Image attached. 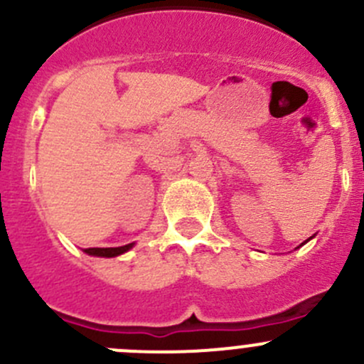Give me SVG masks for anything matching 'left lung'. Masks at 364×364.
I'll return each instance as SVG.
<instances>
[{"label": "left lung", "mask_w": 364, "mask_h": 364, "mask_svg": "<svg viewBox=\"0 0 364 364\" xmlns=\"http://www.w3.org/2000/svg\"><path fill=\"white\" fill-rule=\"evenodd\" d=\"M304 243H306V241H304ZM304 243H303V245H304Z\"/></svg>", "instance_id": "left-lung-1"}]
</instances>
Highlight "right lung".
<instances>
[{"label":"right lung","instance_id":"obj_1","mask_svg":"<svg viewBox=\"0 0 364 364\" xmlns=\"http://www.w3.org/2000/svg\"><path fill=\"white\" fill-rule=\"evenodd\" d=\"M134 247V243L130 245H124V247H116V248H86L87 255H95V257H117L121 253L128 252L130 248Z\"/></svg>","mask_w":364,"mask_h":364}]
</instances>
